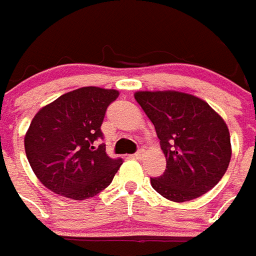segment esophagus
<instances>
[{
    "mask_svg": "<svg viewBox=\"0 0 256 256\" xmlns=\"http://www.w3.org/2000/svg\"><path fill=\"white\" fill-rule=\"evenodd\" d=\"M141 156H142V150H138V152H136L134 154H132L133 158H141Z\"/></svg>",
    "mask_w": 256,
    "mask_h": 256,
    "instance_id": "obj_1",
    "label": "esophagus"
}]
</instances>
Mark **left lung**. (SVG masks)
Masks as SVG:
<instances>
[{
  "label": "left lung",
  "instance_id": "8db88e82",
  "mask_svg": "<svg viewBox=\"0 0 256 256\" xmlns=\"http://www.w3.org/2000/svg\"><path fill=\"white\" fill-rule=\"evenodd\" d=\"M134 98L150 119L166 158V170L150 184L174 202L196 200L212 190L228 170L232 148L224 119L192 94L140 90Z\"/></svg>",
  "mask_w": 256,
  "mask_h": 256
}]
</instances>
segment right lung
<instances>
[{
	"label": "right lung",
	"mask_w": 256,
	"mask_h": 256,
	"mask_svg": "<svg viewBox=\"0 0 256 256\" xmlns=\"http://www.w3.org/2000/svg\"><path fill=\"white\" fill-rule=\"evenodd\" d=\"M118 96L115 90L84 86L38 111L24 146L32 171L48 190L84 200L110 186L122 158H111L96 141L103 138L107 107Z\"/></svg>",
	"instance_id": "right-lung-1"
}]
</instances>
